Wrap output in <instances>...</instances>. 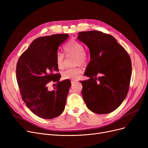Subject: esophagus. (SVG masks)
Masks as SVG:
<instances>
[{"label":"esophagus","instance_id":"1","mask_svg":"<svg viewBox=\"0 0 148 148\" xmlns=\"http://www.w3.org/2000/svg\"><path fill=\"white\" fill-rule=\"evenodd\" d=\"M77 81L76 80H71V84H73L74 83H75Z\"/></svg>","mask_w":148,"mask_h":148}]
</instances>
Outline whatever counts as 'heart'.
Masks as SVG:
<instances>
[{
  "mask_svg": "<svg viewBox=\"0 0 148 148\" xmlns=\"http://www.w3.org/2000/svg\"><path fill=\"white\" fill-rule=\"evenodd\" d=\"M64 50L66 56H74V65L81 64L86 65L89 60L88 53L84 50L83 45L79 42L71 40L67 42L64 46ZM64 54L59 51L56 53V64L58 68L63 69L64 68ZM82 69L80 66L68 68L62 73V76L65 79H76L82 73Z\"/></svg>",
  "mask_w": 148,
  "mask_h": 148,
  "instance_id": "b5f03b06",
  "label": "heart"
}]
</instances>
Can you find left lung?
<instances>
[{
	"label": "left lung",
	"instance_id": "left-lung-1",
	"mask_svg": "<svg viewBox=\"0 0 148 148\" xmlns=\"http://www.w3.org/2000/svg\"><path fill=\"white\" fill-rule=\"evenodd\" d=\"M77 38L89 47L91 59L84 74L90 79L80 82L84 101L95 113H111L127 95L132 72L131 58L110 34L90 30L79 32Z\"/></svg>",
	"mask_w": 148,
	"mask_h": 148
}]
</instances>
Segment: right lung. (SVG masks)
I'll return each instance as SVG.
<instances>
[{
    "instance_id": "right-lung-1",
    "label": "right lung",
    "mask_w": 148,
    "mask_h": 148,
    "mask_svg": "<svg viewBox=\"0 0 148 148\" xmlns=\"http://www.w3.org/2000/svg\"><path fill=\"white\" fill-rule=\"evenodd\" d=\"M69 37L67 34L39 37L20 56L16 78L21 98L26 106L38 117L51 119L63 112L71 82H59L56 53L59 46ZM51 81H58L53 91Z\"/></svg>"
}]
</instances>
